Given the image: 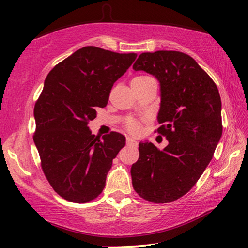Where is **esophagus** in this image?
<instances>
[{"instance_id": "esophagus-1", "label": "esophagus", "mask_w": 248, "mask_h": 248, "mask_svg": "<svg viewBox=\"0 0 248 248\" xmlns=\"http://www.w3.org/2000/svg\"><path fill=\"white\" fill-rule=\"evenodd\" d=\"M127 143L129 145H133V146H137L138 145V142L134 140V139H132V138H130V137L127 138Z\"/></svg>"}]
</instances>
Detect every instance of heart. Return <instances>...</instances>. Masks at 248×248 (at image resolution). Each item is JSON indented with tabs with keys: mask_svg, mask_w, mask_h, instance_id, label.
Instances as JSON below:
<instances>
[{
	"mask_svg": "<svg viewBox=\"0 0 248 248\" xmlns=\"http://www.w3.org/2000/svg\"><path fill=\"white\" fill-rule=\"evenodd\" d=\"M145 78H149V77H136L131 82L143 81V79H145ZM127 127H128L130 131H132V132H136V131H138V130H139V124H138L137 121H134V120H129L127 123Z\"/></svg>",
	"mask_w": 248,
	"mask_h": 248,
	"instance_id": "heart-1",
	"label": "heart"
}]
</instances>
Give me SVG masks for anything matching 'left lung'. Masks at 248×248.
<instances>
[{"label": "left lung", "instance_id": "left-lung-1", "mask_svg": "<svg viewBox=\"0 0 248 248\" xmlns=\"http://www.w3.org/2000/svg\"><path fill=\"white\" fill-rule=\"evenodd\" d=\"M132 68L158 79L157 132L169 141L163 150L140 142L131 166L133 189L151 202H171L195 186L212 159L222 136L219 91L194 59L179 51L141 53Z\"/></svg>", "mask_w": 248, "mask_h": 248}]
</instances>
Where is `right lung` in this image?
<instances>
[{
	"instance_id": "add662e5",
	"label": "right lung",
	"mask_w": 248,
	"mask_h": 248,
	"mask_svg": "<svg viewBox=\"0 0 248 248\" xmlns=\"http://www.w3.org/2000/svg\"><path fill=\"white\" fill-rule=\"evenodd\" d=\"M137 53H117L87 46L50 71L33 108V142L41 169L62 198L85 203L102 194L107 173L125 137L112 131L92 134L90 120L104 108L111 87L136 60Z\"/></svg>"
}]
</instances>
